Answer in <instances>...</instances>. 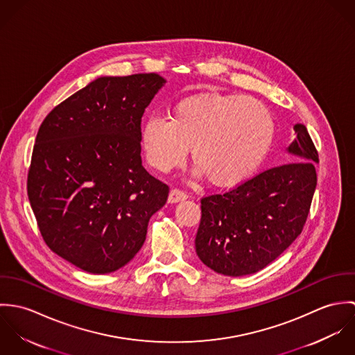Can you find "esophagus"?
<instances>
[{
	"instance_id": "esophagus-1",
	"label": "esophagus",
	"mask_w": 355,
	"mask_h": 355,
	"mask_svg": "<svg viewBox=\"0 0 355 355\" xmlns=\"http://www.w3.org/2000/svg\"><path fill=\"white\" fill-rule=\"evenodd\" d=\"M189 197L184 191L179 190V189H172L171 193H169V197H168V201L171 203L182 202V201H186Z\"/></svg>"
}]
</instances>
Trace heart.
<instances>
[{"label": "heart", "instance_id": "1", "mask_svg": "<svg viewBox=\"0 0 355 355\" xmlns=\"http://www.w3.org/2000/svg\"><path fill=\"white\" fill-rule=\"evenodd\" d=\"M276 139V123L261 102L242 94L206 93L176 102L169 119L154 116L142 125L148 162L159 172L191 158L216 187L231 189L263 165Z\"/></svg>", "mask_w": 355, "mask_h": 355}]
</instances>
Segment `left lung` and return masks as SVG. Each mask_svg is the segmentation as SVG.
<instances>
[{
  "instance_id": "left-lung-1",
  "label": "left lung",
  "mask_w": 355,
  "mask_h": 355,
  "mask_svg": "<svg viewBox=\"0 0 355 355\" xmlns=\"http://www.w3.org/2000/svg\"><path fill=\"white\" fill-rule=\"evenodd\" d=\"M287 148L294 162L266 169L224 193L201 200L196 252L225 276L252 275L275 261L302 232L317 186L318 153L304 124Z\"/></svg>"
}]
</instances>
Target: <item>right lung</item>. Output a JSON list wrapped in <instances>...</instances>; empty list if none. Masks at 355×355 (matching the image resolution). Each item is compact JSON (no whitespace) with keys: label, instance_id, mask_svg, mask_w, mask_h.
Returning <instances> with one entry per match:
<instances>
[{"label":"right lung","instance_id":"1","mask_svg":"<svg viewBox=\"0 0 355 355\" xmlns=\"http://www.w3.org/2000/svg\"><path fill=\"white\" fill-rule=\"evenodd\" d=\"M166 83L157 73L101 76L42 121L27 178L53 253L90 273L128 263L169 187L142 166L141 121Z\"/></svg>","mask_w":355,"mask_h":355}]
</instances>
